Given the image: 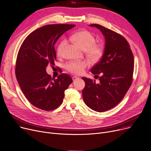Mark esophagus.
<instances>
[{
  "label": "esophagus",
  "instance_id": "esophagus-1",
  "mask_svg": "<svg viewBox=\"0 0 151 151\" xmlns=\"http://www.w3.org/2000/svg\"><path fill=\"white\" fill-rule=\"evenodd\" d=\"M72 78H73V81H76V80H77L78 78V77H76V76H73Z\"/></svg>",
  "mask_w": 151,
  "mask_h": 151
}]
</instances>
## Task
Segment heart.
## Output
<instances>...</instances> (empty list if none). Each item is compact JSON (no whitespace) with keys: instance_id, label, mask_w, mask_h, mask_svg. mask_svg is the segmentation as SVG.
Segmentation results:
<instances>
[{"instance_id":"heart-1","label":"heart","mask_w":151,"mask_h":151,"mask_svg":"<svg viewBox=\"0 0 151 151\" xmlns=\"http://www.w3.org/2000/svg\"><path fill=\"white\" fill-rule=\"evenodd\" d=\"M70 40L75 42L78 46L83 49L87 55L93 60L99 59L102 54L103 49L101 46L95 44L96 39L93 35L88 31H81L72 35ZM67 43V41H61L57 47V52L58 55L63 54V48ZM89 66L87 60L71 61L65 65L66 69L69 72L74 74H81L84 72L86 68Z\"/></svg>"}]
</instances>
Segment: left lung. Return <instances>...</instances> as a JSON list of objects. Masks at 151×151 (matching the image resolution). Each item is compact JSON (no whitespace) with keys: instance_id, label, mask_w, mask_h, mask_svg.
I'll return each mask as SVG.
<instances>
[{"instance_id":"left-lung-1","label":"left lung","mask_w":151,"mask_h":151,"mask_svg":"<svg viewBox=\"0 0 151 151\" xmlns=\"http://www.w3.org/2000/svg\"><path fill=\"white\" fill-rule=\"evenodd\" d=\"M101 30L105 39L104 54L91 69L96 81L82 77L85 86L82 91L85 104L91 109L103 112L117 105L124 98L132 83L134 59L127 41L122 35L104 27L93 24Z\"/></svg>"}]
</instances>
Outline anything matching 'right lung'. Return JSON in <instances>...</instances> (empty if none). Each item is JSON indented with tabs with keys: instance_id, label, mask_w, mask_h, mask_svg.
I'll return each instance as SVG.
<instances>
[{
	"instance_id": "1",
	"label": "right lung",
	"mask_w": 151,
	"mask_h": 151,
	"mask_svg": "<svg viewBox=\"0 0 151 151\" xmlns=\"http://www.w3.org/2000/svg\"><path fill=\"white\" fill-rule=\"evenodd\" d=\"M75 25L50 24L34 30L24 40L17 54L15 73L27 100L41 110L50 111L62 104L65 91L73 82L63 73L57 78L47 74L48 65H54V45L65 32Z\"/></svg>"
}]
</instances>
